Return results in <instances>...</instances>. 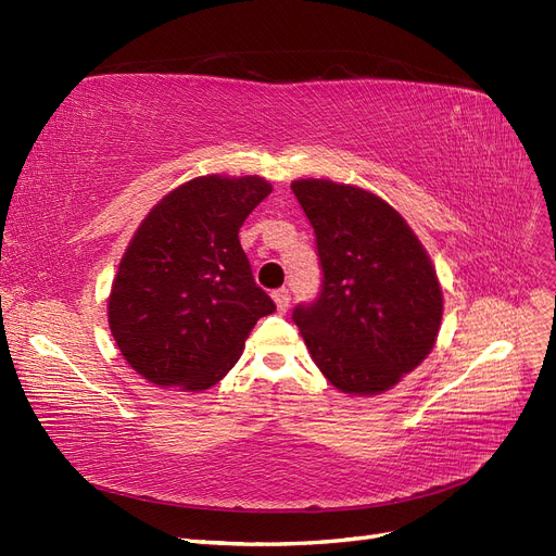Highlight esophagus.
Masks as SVG:
<instances>
[{
  "instance_id": "obj_1",
  "label": "esophagus",
  "mask_w": 556,
  "mask_h": 556,
  "mask_svg": "<svg viewBox=\"0 0 556 556\" xmlns=\"http://www.w3.org/2000/svg\"><path fill=\"white\" fill-rule=\"evenodd\" d=\"M271 296L276 301L278 313H287V308H290V292H287L285 287H282V290H276Z\"/></svg>"
}]
</instances>
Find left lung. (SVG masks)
<instances>
[{
	"label": "left lung",
	"instance_id": "left-lung-1",
	"mask_svg": "<svg viewBox=\"0 0 556 556\" xmlns=\"http://www.w3.org/2000/svg\"><path fill=\"white\" fill-rule=\"evenodd\" d=\"M292 190L308 216L321 292L294 324L315 366L350 395H379L418 368L442 327L444 294L424 243L379 195L329 179Z\"/></svg>",
	"mask_w": 556,
	"mask_h": 556
}]
</instances>
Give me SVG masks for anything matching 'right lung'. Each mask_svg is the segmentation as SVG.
I'll use <instances>...</instances> for the list:
<instances>
[{
    "label": "right lung",
    "instance_id": "obj_1",
    "mask_svg": "<svg viewBox=\"0 0 556 556\" xmlns=\"http://www.w3.org/2000/svg\"><path fill=\"white\" fill-rule=\"evenodd\" d=\"M264 177H195L151 208L108 299L128 366L161 389L204 391L232 370L260 317L276 311L255 285L239 227L271 193Z\"/></svg>",
    "mask_w": 556,
    "mask_h": 556
}]
</instances>
